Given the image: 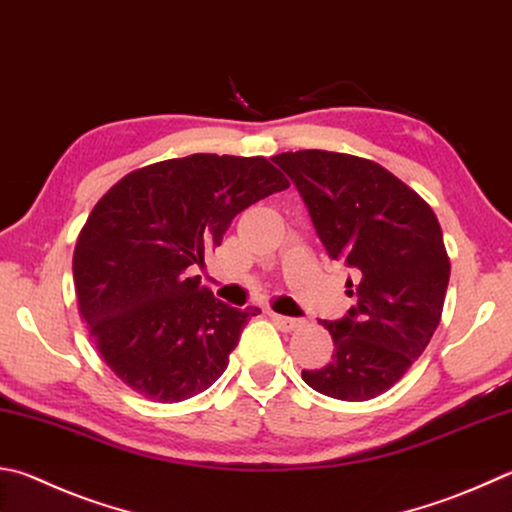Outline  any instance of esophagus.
Segmentation results:
<instances>
[{"label":"esophagus","mask_w":512,"mask_h":512,"mask_svg":"<svg viewBox=\"0 0 512 512\" xmlns=\"http://www.w3.org/2000/svg\"><path fill=\"white\" fill-rule=\"evenodd\" d=\"M271 318L282 331H295L304 327L302 318H288V315H277V313H271Z\"/></svg>","instance_id":"1"}]
</instances>
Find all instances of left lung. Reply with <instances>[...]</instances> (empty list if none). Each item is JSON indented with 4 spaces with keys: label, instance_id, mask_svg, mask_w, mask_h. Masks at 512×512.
Masks as SVG:
<instances>
[{
    "label": "left lung",
    "instance_id": "left-lung-1",
    "mask_svg": "<svg viewBox=\"0 0 512 512\" xmlns=\"http://www.w3.org/2000/svg\"><path fill=\"white\" fill-rule=\"evenodd\" d=\"M295 183L331 259L353 271L345 318L324 322L331 362L304 383L338 401H369L403 378L439 327L450 259L432 208L360 156L300 150L273 156Z\"/></svg>",
    "mask_w": 512,
    "mask_h": 512
}]
</instances>
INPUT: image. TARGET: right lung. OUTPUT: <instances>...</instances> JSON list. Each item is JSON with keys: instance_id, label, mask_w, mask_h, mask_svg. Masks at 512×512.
Here are the masks:
<instances>
[{"instance_id": "add662e5", "label": "right lung", "mask_w": 512, "mask_h": 512, "mask_svg": "<svg viewBox=\"0 0 512 512\" xmlns=\"http://www.w3.org/2000/svg\"><path fill=\"white\" fill-rule=\"evenodd\" d=\"M288 188L264 156L190 154L120 179L73 253L80 315L107 367L145 398L179 403L224 374L255 306L235 309L192 268L241 210Z\"/></svg>"}]
</instances>
